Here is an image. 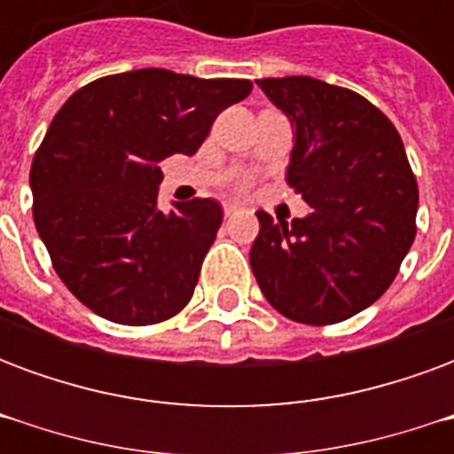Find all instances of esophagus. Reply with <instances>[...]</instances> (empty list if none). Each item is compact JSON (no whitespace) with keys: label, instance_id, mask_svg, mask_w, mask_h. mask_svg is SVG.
Segmentation results:
<instances>
[{"label":"esophagus","instance_id":"esophagus-1","mask_svg":"<svg viewBox=\"0 0 454 454\" xmlns=\"http://www.w3.org/2000/svg\"><path fill=\"white\" fill-rule=\"evenodd\" d=\"M238 211V207L236 204H223V216H233V214H236Z\"/></svg>","mask_w":454,"mask_h":454}]
</instances>
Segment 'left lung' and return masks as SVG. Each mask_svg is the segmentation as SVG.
Masks as SVG:
<instances>
[{
    "label": "left lung",
    "instance_id": "obj_1",
    "mask_svg": "<svg viewBox=\"0 0 454 454\" xmlns=\"http://www.w3.org/2000/svg\"><path fill=\"white\" fill-rule=\"evenodd\" d=\"M257 84L292 123L286 182L311 211L292 223L257 211L253 275L286 318L338 324L399 272L416 238V177L399 130L357 92L304 74Z\"/></svg>",
    "mask_w": 454,
    "mask_h": 454
}]
</instances>
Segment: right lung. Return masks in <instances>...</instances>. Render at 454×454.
Wrapping results in <instances>:
<instances>
[{"label":"right lung","mask_w":454,"mask_h":454,"mask_svg":"<svg viewBox=\"0 0 454 454\" xmlns=\"http://www.w3.org/2000/svg\"><path fill=\"white\" fill-rule=\"evenodd\" d=\"M250 80H199L160 67L94 80L63 104L31 165L35 231L55 272L106 321L179 314L223 221L214 199L158 207L160 160L194 155Z\"/></svg>","instance_id":"1"}]
</instances>
